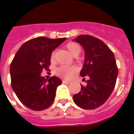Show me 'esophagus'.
Here are the masks:
<instances>
[{
    "label": "esophagus",
    "instance_id": "1",
    "mask_svg": "<svg viewBox=\"0 0 134 134\" xmlns=\"http://www.w3.org/2000/svg\"><path fill=\"white\" fill-rule=\"evenodd\" d=\"M63 83H65V84H70L71 83V82H69V81H67V80H63Z\"/></svg>",
    "mask_w": 134,
    "mask_h": 134
}]
</instances>
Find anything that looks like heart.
Masks as SVG:
<instances>
[{
	"mask_svg": "<svg viewBox=\"0 0 134 134\" xmlns=\"http://www.w3.org/2000/svg\"><path fill=\"white\" fill-rule=\"evenodd\" d=\"M66 48L68 50V52L74 56H78L80 52V47L79 45L73 42H68L66 44ZM54 53H52L51 56V60H54ZM75 71H76V68L74 67H68V66H61L59 68H58L56 70L58 74L64 78H69Z\"/></svg>",
	"mask_w": 134,
	"mask_h": 134,
	"instance_id": "obj_1",
	"label": "heart"
}]
</instances>
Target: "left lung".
Wrapping results in <instances>:
<instances>
[{
    "label": "left lung",
    "mask_w": 134,
    "mask_h": 134,
    "mask_svg": "<svg viewBox=\"0 0 134 134\" xmlns=\"http://www.w3.org/2000/svg\"><path fill=\"white\" fill-rule=\"evenodd\" d=\"M85 50V62L80 72L87 77V85L73 99L85 109H94L103 105L112 93L118 76V67L113 52L100 39L90 35H80L73 40Z\"/></svg>",
    "instance_id": "obj_1"
}]
</instances>
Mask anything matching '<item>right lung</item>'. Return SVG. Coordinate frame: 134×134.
Wrapping results in <instances>:
<instances>
[{
  "label": "right lung",
  "mask_w": 134,
  "mask_h": 134,
  "mask_svg": "<svg viewBox=\"0 0 134 134\" xmlns=\"http://www.w3.org/2000/svg\"><path fill=\"white\" fill-rule=\"evenodd\" d=\"M66 39L38 37L25 42L16 52L10 65L11 83L16 96L28 108L41 111L54 102L62 80L56 76L47 80L41 73L48 70L52 52Z\"/></svg>",
  "instance_id": "add662e5"
}]
</instances>
